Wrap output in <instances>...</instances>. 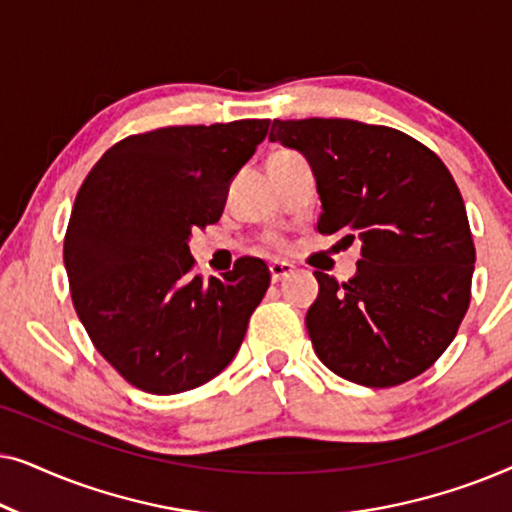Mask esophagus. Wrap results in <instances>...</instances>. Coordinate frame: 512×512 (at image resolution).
Instances as JSON below:
<instances>
[{"label": "esophagus", "instance_id": "34e87169", "mask_svg": "<svg viewBox=\"0 0 512 512\" xmlns=\"http://www.w3.org/2000/svg\"><path fill=\"white\" fill-rule=\"evenodd\" d=\"M293 272V265L286 263V261H272L270 263V277L272 282H282L284 277H289Z\"/></svg>", "mask_w": 512, "mask_h": 512}]
</instances>
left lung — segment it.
<instances>
[{"label": "left lung", "instance_id": "left-lung-1", "mask_svg": "<svg viewBox=\"0 0 512 512\" xmlns=\"http://www.w3.org/2000/svg\"><path fill=\"white\" fill-rule=\"evenodd\" d=\"M270 142L310 163L319 233L361 240L352 279L314 272L305 324L319 361L375 389L424 373L471 303L475 247L450 170L417 139L349 118L272 121Z\"/></svg>", "mask_w": 512, "mask_h": 512}]
</instances>
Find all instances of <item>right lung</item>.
<instances>
[{"label":"right lung","instance_id":"1","mask_svg":"<svg viewBox=\"0 0 512 512\" xmlns=\"http://www.w3.org/2000/svg\"><path fill=\"white\" fill-rule=\"evenodd\" d=\"M270 121L179 125L125 137L79 188L65 235L74 310L104 359L158 396L195 389L240 349L270 286L261 258L193 275L195 228L221 219L230 181Z\"/></svg>","mask_w":512,"mask_h":512}]
</instances>
